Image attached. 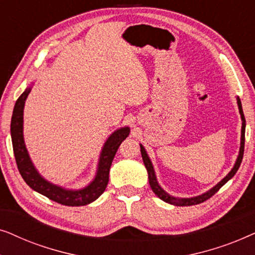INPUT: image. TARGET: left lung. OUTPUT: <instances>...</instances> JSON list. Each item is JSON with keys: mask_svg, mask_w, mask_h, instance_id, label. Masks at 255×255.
Segmentation results:
<instances>
[{"mask_svg": "<svg viewBox=\"0 0 255 255\" xmlns=\"http://www.w3.org/2000/svg\"><path fill=\"white\" fill-rule=\"evenodd\" d=\"M237 103H238V108H239V113L240 116H242V121H243V125H242V139H240V149H239V155L237 158V161L233 166V168L231 169L228 175H226L224 179H223L221 182L216 184L214 188H211L210 190L207 191V193L200 195V196L196 197H190V198H179V197H174L172 195L167 194L165 190L162 189L161 187L159 186L158 181H156L155 177V173L154 169H153V165L149 160L147 153H146L144 146L140 145V152H141V156H142V161H144V165L147 169L148 173V181H149V186H151L153 193H154L156 196H158L160 200L165 201L166 203L173 204V205H177V207H187V205H195V204H200L202 202L207 201L210 198L212 195H215L217 191L221 189V188L224 186V184L228 182L230 179H232L235 176V174L237 173V170L239 169L240 163L243 161V156H244V147H245V127H246V121H245V116H244L243 113V107H242V102H240L239 97H237Z\"/></svg>", "mask_w": 255, "mask_h": 255, "instance_id": "8db88e82", "label": "left lung"}]
</instances>
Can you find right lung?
<instances>
[{
	"instance_id": "add662e5",
	"label": "right lung",
	"mask_w": 255,
	"mask_h": 255,
	"mask_svg": "<svg viewBox=\"0 0 255 255\" xmlns=\"http://www.w3.org/2000/svg\"><path fill=\"white\" fill-rule=\"evenodd\" d=\"M30 90L31 88H26L25 92L16 101L11 117V124H10L13 154H15L16 163L20 175H22L23 180L25 181L30 188H32L37 193L44 195L50 200L57 202V203L68 205V207H80V205L92 203L106 190L107 184L109 182V170L111 162H113L115 154H116L122 141L130 133V128L128 127L118 128L107 139L100 155L96 176L88 186L80 190L64 189L62 187L52 184L40 176V174L34 168L29 153L26 151L25 144H24L23 109Z\"/></svg>"
}]
</instances>
